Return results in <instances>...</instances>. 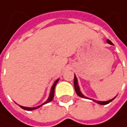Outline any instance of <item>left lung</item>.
<instances>
[{
  "mask_svg": "<svg viewBox=\"0 0 127 127\" xmlns=\"http://www.w3.org/2000/svg\"><path fill=\"white\" fill-rule=\"evenodd\" d=\"M107 43H109V44H111V45H113V43H111V40H107ZM74 90H75V92H76V93H77V95H78L80 97L85 98H87V97L84 96V95L82 94V93L80 92V88H79V86H78V84H77V77H76V76H75V75H74ZM114 98H115V97H114V98L111 99V100L105 101V102L96 101V100H94V99H92V100H93V101H94L95 102H96V103L99 104V105H107V104L110 103L111 101H113Z\"/></svg>",
  "mask_w": 127,
  "mask_h": 127,
  "instance_id": "left-lung-1",
  "label": "left lung"
}]
</instances>
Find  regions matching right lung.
Returning <instances> with one entry per match:
<instances>
[{
	"label": "right lung",
	"instance_id": "1",
	"mask_svg": "<svg viewBox=\"0 0 127 127\" xmlns=\"http://www.w3.org/2000/svg\"><path fill=\"white\" fill-rule=\"evenodd\" d=\"M59 81V79L58 80H56V81H55V83L53 84V87H52V88H51V91H50V96H49V98H48V99L44 103H43L42 105H39V106H37V107H34V108H28V107H23V106H20L22 108H23V109H25V110H28V111H32V110H35V109H37V108H40V107H41L42 105H43L44 104H46V103H48V102H51L52 100H53V97H54V90H55V87H56V84H57V82Z\"/></svg>",
	"mask_w": 127,
	"mask_h": 127
}]
</instances>
